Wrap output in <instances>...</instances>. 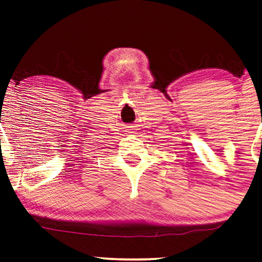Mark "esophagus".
<instances>
[{"label":"esophagus","instance_id":"esophagus-1","mask_svg":"<svg viewBox=\"0 0 262 262\" xmlns=\"http://www.w3.org/2000/svg\"><path fill=\"white\" fill-rule=\"evenodd\" d=\"M132 130H134V129H132ZM130 133H134V132H130Z\"/></svg>","mask_w":262,"mask_h":262}]
</instances>
